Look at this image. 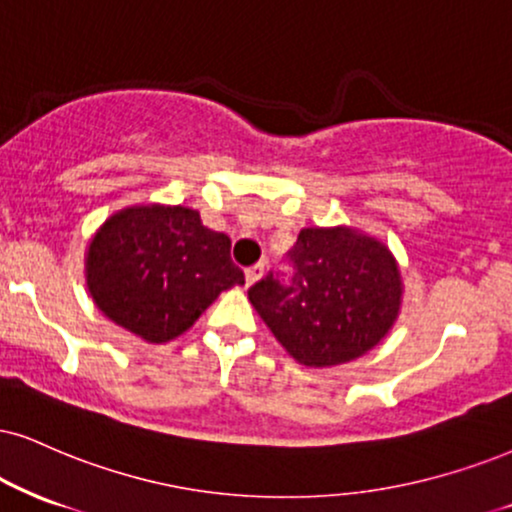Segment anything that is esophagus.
Listing matches in <instances>:
<instances>
[{"instance_id":"34e87169","label":"esophagus","mask_w":512,"mask_h":512,"mask_svg":"<svg viewBox=\"0 0 512 512\" xmlns=\"http://www.w3.org/2000/svg\"><path fill=\"white\" fill-rule=\"evenodd\" d=\"M263 263H256V266H251V268H246V273H244V277H246V285H254V282H258L263 277Z\"/></svg>"}]
</instances>
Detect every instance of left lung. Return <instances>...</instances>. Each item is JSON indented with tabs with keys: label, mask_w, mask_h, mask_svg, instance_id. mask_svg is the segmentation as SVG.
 Returning a JSON list of instances; mask_svg holds the SVG:
<instances>
[{
	"label": "left lung",
	"mask_w": 512,
	"mask_h": 512,
	"mask_svg": "<svg viewBox=\"0 0 512 512\" xmlns=\"http://www.w3.org/2000/svg\"><path fill=\"white\" fill-rule=\"evenodd\" d=\"M287 261V285L268 273L249 289V301L289 356L308 368L363 356L399 318V266L375 237L353 227H304Z\"/></svg>",
	"instance_id": "obj_1"
}]
</instances>
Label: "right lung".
Listing matches in <instances>:
<instances>
[{
  "instance_id": "right-lung-1",
  "label": "right lung",
  "mask_w": 512,
  "mask_h": 512,
  "mask_svg": "<svg viewBox=\"0 0 512 512\" xmlns=\"http://www.w3.org/2000/svg\"><path fill=\"white\" fill-rule=\"evenodd\" d=\"M87 289L116 325L149 344L187 332L225 289L244 285L230 237L187 206H130L87 246Z\"/></svg>"
}]
</instances>
